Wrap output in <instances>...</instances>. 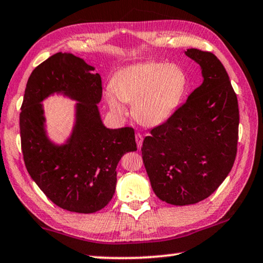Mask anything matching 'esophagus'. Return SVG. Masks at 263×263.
<instances>
[{"label": "esophagus", "instance_id": "1", "mask_svg": "<svg viewBox=\"0 0 263 263\" xmlns=\"http://www.w3.org/2000/svg\"><path fill=\"white\" fill-rule=\"evenodd\" d=\"M136 143H137V146L140 149L141 148V145H143V137H141L140 133H137L136 135Z\"/></svg>", "mask_w": 263, "mask_h": 263}]
</instances>
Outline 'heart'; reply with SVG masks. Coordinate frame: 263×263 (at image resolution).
Returning <instances> with one entry per match:
<instances>
[{
	"mask_svg": "<svg viewBox=\"0 0 263 263\" xmlns=\"http://www.w3.org/2000/svg\"><path fill=\"white\" fill-rule=\"evenodd\" d=\"M187 89V76L178 64L146 62L117 72L105 92L110 109L125 114L123 103H132V116L145 126H158L173 116Z\"/></svg>",
	"mask_w": 263,
	"mask_h": 263,
	"instance_id": "b5f03b06",
	"label": "heart"
}]
</instances>
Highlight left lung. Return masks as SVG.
Masks as SVG:
<instances>
[{"instance_id":"left-lung-1","label":"left lung","mask_w":263,"mask_h":263,"mask_svg":"<svg viewBox=\"0 0 263 263\" xmlns=\"http://www.w3.org/2000/svg\"><path fill=\"white\" fill-rule=\"evenodd\" d=\"M202 84L173 116L145 137L141 154L152 190L162 201L193 205L222 184L236 157L239 105L228 73L212 52L187 49Z\"/></svg>"}]
</instances>
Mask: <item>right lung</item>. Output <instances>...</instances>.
Here are the masks:
<instances>
[{"mask_svg":"<svg viewBox=\"0 0 263 263\" xmlns=\"http://www.w3.org/2000/svg\"><path fill=\"white\" fill-rule=\"evenodd\" d=\"M95 68L69 52H57L41 63L28 79L20 114L23 159L32 180L58 207L74 213H95L111 201L117 165L137 151L132 127L107 128L97 104L102 78ZM62 94L78 103L73 131L63 144L48 138L41 102Z\"/></svg>","mask_w":263,"mask_h":263,"instance_id":"right-lung-1","label":"right lung"}]
</instances>
